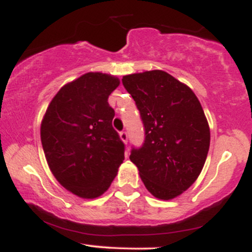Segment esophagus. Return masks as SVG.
Masks as SVG:
<instances>
[{
  "label": "esophagus",
  "instance_id": "esophagus-1",
  "mask_svg": "<svg viewBox=\"0 0 252 252\" xmlns=\"http://www.w3.org/2000/svg\"><path fill=\"white\" fill-rule=\"evenodd\" d=\"M120 137H121V140L123 141V143H128V134H126V131H122L120 134Z\"/></svg>",
  "mask_w": 252,
  "mask_h": 252
}]
</instances>
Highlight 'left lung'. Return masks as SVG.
Segmentation results:
<instances>
[{"label": "left lung", "mask_w": 252, "mask_h": 252, "mask_svg": "<svg viewBox=\"0 0 252 252\" xmlns=\"http://www.w3.org/2000/svg\"><path fill=\"white\" fill-rule=\"evenodd\" d=\"M122 83L142 117L146 140L132 149L146 189L170 200L194 184L210 148V126L201 104L186 84L161 70L124 76Z\"/></svg>", "instance_id": "obj_1"}]
</instances>
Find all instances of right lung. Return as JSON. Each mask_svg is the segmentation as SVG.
I'll use <instances>...</instances> for the list:
<instances>
[{
	"label": "right lung",
	"mask_w": 252,
	"mask_h": 252,
	"mask_svg": "<svg viewBox=\"0 0 252 252\" xmlns=\"http://www.w3.org/2000/svg\"><path fill=\"white\" fill-rule=\"evenodd\" d=\"M120 83L111 74L88 72L65 84L43 115L40 135L48 167L79 198L105 193L123 163L124 144L108 103Z\"/></svg>",
	"instance_id": "1"
}]
</instances>
